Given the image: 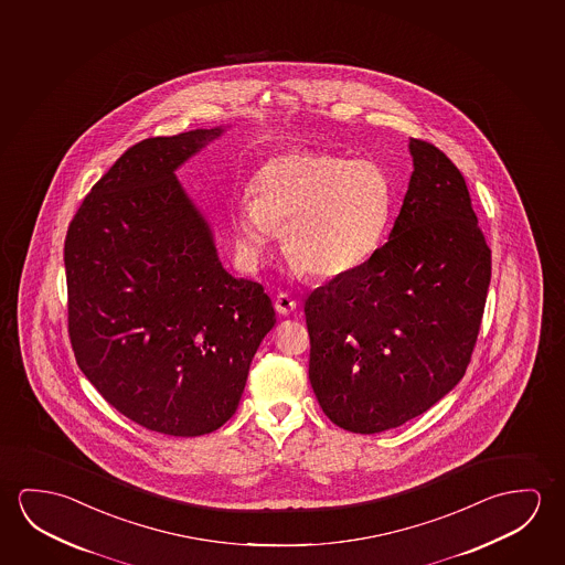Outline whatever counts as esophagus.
<instances>
[{
    "label": "esophagus",
    "mask_w": 565,
    "mask_h": 565,
    "mask_svg": "<svg viewBox=\"0 0 565 565\" xmlns=\"http://www.w3.org/2000/svg\"><path fill=\"white\" fill-rule=\"evenodd\" d=\"M296 306H298V302H296L295 296H290L288 292H280V295H277V298H275V308H277V312L282 313V316L295 312Z\"/></svg>",
    "instance_id": "34e87169"
}]
</instances>
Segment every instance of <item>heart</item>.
<instances>
[{
  "instance_id": "obj_1",
  "label": "heart",
  "mask_w": 565,
  "mask_h": 565,
  "mask_svg": "<svg viewBox=\"0 0 565 565\" xmlns=\"http://www.w3.org/2000/svg\"><path fill=\"white\" fill-rule=\"evenodd\" d=\"M255 198L233 210L237 249L257 265L277 225L296 269L320 280L365 265L391 227L393 180L373 159H345L322 151H290L263 164L253 180Z\"/></svg>"
}]
</instances>
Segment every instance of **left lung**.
I'll use <instances>...</instances> for the list:
<instances>
[{
	"instance_id": "obj_1",
	"label": "left lung",
	"mask_w": 565,
	"mask_h": 565,
	"mask_svg": "<svg viewBox=\"0 0 565 565\" xmlns=\"http://www.w3.org/2000/svg\"><path fill=\"white\" fill-rule=\"evenodd\" d=\"M414 172L375 255L306 298L310 383L343 430L413 420L466 375L491 282V249L466 179L446 152L411 139Z\"/></svg>"
}]
</instances>
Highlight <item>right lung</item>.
Here are the masks:
<instances>
[{
    "label": "right lung",
    "instance_id": "right-lung-1",
    "mask_svg": "<svg viewBox=\"0 0 565 565\" xmlns=\"http://www.w3.org/2000/svg\"><path fill=\"white\" fill-rule=\"evenodd\" d=\"M222 135L129 147L92 186L64 239L68 338L117 413L177 438L217 430L275 326L259 282L233 278L174 171Z\"/></svg>",
    "mask_w": 565,
    "mask_h": 565
}]
</instances>
